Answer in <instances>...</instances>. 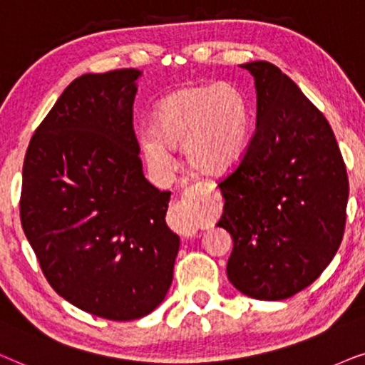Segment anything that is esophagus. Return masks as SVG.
I'll return each mask as SVG.
<instances>
[{"label":"esophagus","mask_w":365,"mask_h":365,"mask_svg":"<svg viewBox=\"0 0 365 365\" xmlns=\"http://www.w3.org/2000/svg\"><path fill=\"white\" fill-rule=\"evenodd\" d=\"M203 190H205V188H203L202 185H190V187H188L185 193H183L182 200H180L177 205L172 207V215L177 218V220H178V218H183V220L188 218V215L192 213L193 205H195V202L198 200V197L202 195ZM193 233H195V230H193L192 227H187L185 232H183V235L192 237Z\"/></svg>","instance_id":"obj_1"}]
</instances>
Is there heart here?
<instances>
[{"instance_id":"heart-1","label":"heart","mask_w":365,"mask_h":365,"mask_svg":"<svg viewBox=\"0 0 365 365\" xmlns=\"http://www.w3.org/2000/svg\"><path fill=\"white\" fill-rule=\"evenodd\" d=\"M252 138V111L235 86H185L168 95L155 115V133H142L140 148L152 167L170 162L168 148L183 147L188 168L218 178L237 167Z\"/></svg>"}]
</instances>
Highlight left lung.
I'll return each mask as SVG.
<instances>
[{
  "label": "left lung",
  "mask_w": 365,
  "mask_h": 365,
  "mask_svg": "<svg viewBox=\"0 0 365 365\" xmlns=\"http://www.w3.org/2000/svg\"><path fill=\"white\" fill-rule=\"evenodd\" d=\"M257 125L235 172L218 183L232 235L228 280L259 300H284L319 279L346 228L349 180L325 116L269 61H250Z\"/></svg>",
  "instance_id": "obj_1"
}]
</instances>
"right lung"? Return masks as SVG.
Here are the masks:
<instances>
[{"instance_id":"1","label":"right lung","mask_w":365,"mask_h":365,"mask_svg":"<svg viewBox=\"0 0 365 365\" xmlns=\"http://www.w3.org/2000/svg\"><path fill=\"white\" fill-rule=\"evenodd\" d=\"M142 71L86 73L36 128L23 163L19 217L46 280L108 320L145 317L173 279L180 237L170 192L145 178L133 132Z\"/></svg>"}]
</instances>
